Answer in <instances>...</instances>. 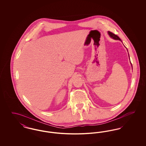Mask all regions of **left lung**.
Wrapping results in <instances>:
<instances>
[{"mask_svg":"<svg viewBox=\"0 0 146 146\" xmlns=\"http://www.w3.org/2000/svg\"><path fill=\"white\" fill-rule=\"evenodd\" d=\"M108 34L112 38H113L114 39H116V40H119L121 41V40L120 39V38L117 35H115L113 33H112L111 32H110V31H108Z\"/></svg>","mask_w":146,"mask_h":146,"instance_id":"left-lung-1","label":"left lung"}]
</instances>
